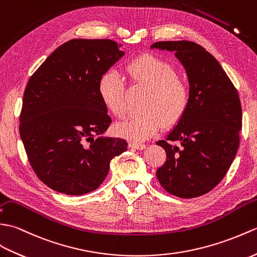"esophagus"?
Segmentation results:
<instances>
[{
	"label": "esophagus",
	"mask_w": 257,
	"mask_h": 257,
	"mask_svg": "<svg viewBox=\"0 0 257 257\" xmlns=\"http://www.w3.org/2000/svg\"><path fill=\"white\" fill-rule=\"evenodd\" d=\"M128 146L131 148H135V150H144V148H146L145 144H141V143H130Z\"/></svg>",
	"instance_id": "1"
}]
</instances>
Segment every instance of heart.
<instances>
[{
    "instance_id": "b5f03b06",
    "label": "heart",
    "mask_w": 257,
    "mask_h": 257,
    "mask_svg": "<svg viewBox=\"0 0 257 257\" xmlns=\"http://www.w3.org/2000/svg\"><path fill=\"white\" fill-rule=\"evenodd\" d=\"M133 85L147 89L142 103V112L131 115L115 125L114 131L121 138L143 142L155 135L162 123L173 125L179 122L190 103V89L178 77L176 68L159 57L142 55L125 67ZM125 81L114 70H107L99 80V94L105 107L114 116L122 117L125 106Z\"/></svg>"
}]
</instances>
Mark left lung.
Instances as JSON below:
<instances>
[{"mask_svg": "<svg viewBox=\"0 0 257 257\" xmlns=\"http://www.w3.org/2000/svg\"><path fill=\"white\" fill-rule=\"evenodd\" d=\"M151 48L174 51L190 83L185 115L166 139L156 143L167 156L156 177L170 195L200 197L223 179L236 155L242 128L237 90L219 61L200 45L157 42Z\"/></svg>", "mask_w": 257, "mask_h": 257, "instance_id": "8db88e82", "label": "left lung"}]
</instances>
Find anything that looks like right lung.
<instances>
[{"label": "right lung", "mask_w": 257, "mask_h": 257, "mask_svg": "<svg viewBox=\"0 0 257 257\" xmlns=\"http://www.w3.org/2000/svg\"><path fill=\"white\" fill-rule=\"evenodd\" d=\"M111 39H71L47 57L27 82L20 135L31 166L50 189L70 196L95 190L123 139L102 136L111 124L98 85L124 55Z\"/></svg>", "instance_id": "add662e5"}]
</instances>
